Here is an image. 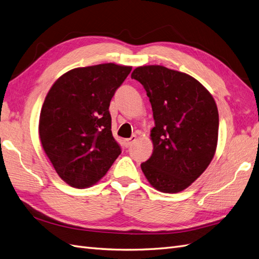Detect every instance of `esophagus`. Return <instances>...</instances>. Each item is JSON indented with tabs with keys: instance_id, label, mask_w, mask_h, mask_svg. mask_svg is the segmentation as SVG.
Segmentation results:
<instances>
[{
	"instance_id": "obj_1",
	"label": "esophagus",
	"mask_w": 259,
	"mask_h": 259,
	"mask_svg": "<svg viewBox=\"0 0 259 259\" xmlns=\"http://www.w3.org/2000/svg\"><path fill=\"white\" fill-rule=\"evenodd\" d=\"M135 141H136V136H135V135H133L131 138H128V139H125V141H124V145H125V147H127V148H128V147H131V146H132V144L134 143Z\"/></svg>"
}]
</instances>
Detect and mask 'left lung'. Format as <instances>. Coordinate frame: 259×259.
Masks as SVG:
<instances>
[{
	"mask_svg": "<svg viewBox=\"0 0 259 259\" xmlns=\"http://www.w3.org/2000/svg\"><path fill=\"white\" fill-rule=\"evenodd\" d=\"M132 78L144 86L155 120L153 151L142 170L156 190L179 193L201 176L214 156L215 101L197 79L161 65L136 67Z\"/></svg>",
	"mask_w": 259,
	"mask_h": 259,
	"instance_id": "1",
	"label": "left lung"
}]
</instances>
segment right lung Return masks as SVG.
<instances>
[{"label": "right lung", "instance_id": "1", "mask_svg": "<svg viewBox=\"0 0 259 259\" xmlns=\"http://www.w3.org/2000/svg\"><path fill=\"white\" fill-rule=\"evenodd\" d=\"M131 71L114 63L77 67L49 90L40 112V142L59 177L72 187L96 184L120 156L109 107Z\"/></svg>", "mask_w": 259, "mask_h": 259}]
</instances>
